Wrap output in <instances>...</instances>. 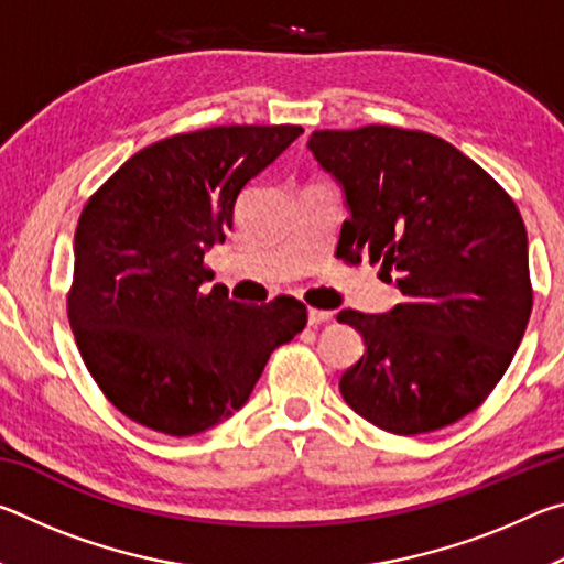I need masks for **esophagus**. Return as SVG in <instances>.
Instances as JSON below:
<instances>
[{"label":"esophagus","instance_id":"obj_1","mask_svg":"<svg viewBox=\"0 0 564 564\" xmlns=\"http://www.w3.org/2000/svg\"><path fill=\"white\" fill-rule=\"evenodd\" d=\"M333 311H321V308H308V326H321V323H330Z\"/></svg>","mask_w":564,"mask_h":564}]
</instances>
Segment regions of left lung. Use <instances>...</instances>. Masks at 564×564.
<instances>
[{
	"mask_svg": "<svg viewBox=\"0 0 564 564\" xmlns=\"http://www.w3.org/2000/svg\"><path fill=\"white\" fill-rule=\"evenodd\" d=\"M308 149L346 191L343 259L380 263L403 303L340 311L366 340L340 378L346 403L395 435L460 420L500 383L532 313L528 231L498 181L433 133L313 131Z\"/></svg>",
	"mask_w": 564,
	"mask_h": 564,
	"instance_id": "obj_1",
	"label": "left lung"
}]
</instances>
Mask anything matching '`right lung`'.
Masks as SVG:
<instances>
[{"label": "right lung", "instance_id": "right-lung-1", "mask_svg": "<svg viewBox=\"0 0 564 564\" xmlns=\"http://www.w3.org/2000/svg\"><path fill=\"white\" fill-rule=\"evenodd\" d=\"M301 127H214L141 149L97 188L74 234L66 313L109 403L133 423L196 435L241 408L271 352L305 328L301 301L243 305L204 293L243 186Z\"/></svg>", "mask_w": 564, "mask_h": 564}]
</instances>
